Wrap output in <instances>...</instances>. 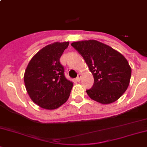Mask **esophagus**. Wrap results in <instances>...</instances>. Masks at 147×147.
I'll return each instance as SVG.
<instances>
[{"instance_id":"34e87169","label":"esophagus","mask_w":147,"mask_h":147,"mask_svg":"<svg viewBox=\"0 0 147 147\" xmlns=\"http://www.w3.org/2000/svg\"><path fill=\"white\" fill-rule=\"evenodd\" d=\"M81 74H79L78 75V76H77L76 80H77V81H81Z\"/></svg>"}]
</instances>
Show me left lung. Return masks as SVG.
Wrapping results in <instances>:
<instances>
[{
	"label": "left lung",
	"mask_w": 147,
	"mask_h": 147,
	"mask_svg": "<svg viewBox=\"0 0 147 147\" xmlns=\"http://www.w3.org/2000/svg\"><path fill=\"white\" fill-rule=\"evenodd\" d=\"M84 57L94 78L93 87L86 90L88 96L101 104L117 100L129 86L131 69L119 51L97 40L71 43Z\"/></svg>",
	"instance_id": "left-lung-1"
}]
</instances>
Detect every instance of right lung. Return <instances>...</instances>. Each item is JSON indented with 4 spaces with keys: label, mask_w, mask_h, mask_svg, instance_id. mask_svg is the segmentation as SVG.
<instances>
[{
    "label": "right lung",
    "mask_w": 147,
    "mask_h": 147,
    "mask_svg": "<svg viewBox=\"0 0 147 147\" xmlns=\"http://www.w3.org/2000/svg\"><path fill=\"white\" fill-rule=\"evenodd\" d=\"M69 42H54L40 49L29 62L24 74L32 100L40 107L54 110L67 101L73 82L66 79L60 57Z\"/></svg>",
    "instance_id": "add662e5"
}]
</instances>
